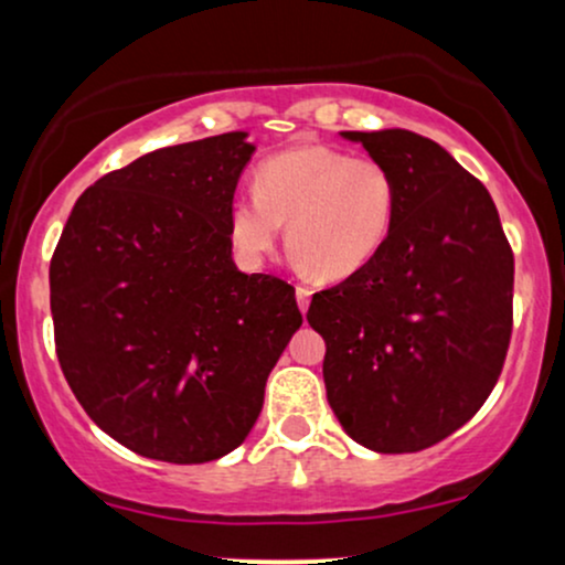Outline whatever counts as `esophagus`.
Segmentation results:
<instances>
[{"instance_id": "1", "label": "esophagus", "mask_w": 565, "mask_h": 565, "mask_svg": "<svg viewBox=\"0 0 565 565\" xmlns=\"http://www.w3.org/2000/svg\"><path fill=\"white\" fill-rule=\"evenodd\" d=\"M295 295H297V305H300V310H302V313H308L310 295H313V291H310L308 287H297V289H295Z\"/></svg>"}]
</instances>
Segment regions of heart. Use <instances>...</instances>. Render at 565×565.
Instances as JSON below:
<instances>
[{
  "instance_id": "b5f03b06",
  "label": "heart",
  "mask_w": 565,
  "mask_h": 565,
  "mask_svg": "<svg viewBox=\"0 0 565 565\" xmlns=\"http://www.w3.org/2000/svg\"><path fill=\"white\" fill-rule=\"evenodd\" d=\"M395 215V180L372 157L332 146H297L263 161L255 191L228 206L238 260L260 265L287 223L295 260L327 281L359 274L377 257Z\"/></svg>"
}]
</instances>
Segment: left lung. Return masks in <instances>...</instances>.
<instances>
[{
  "mask_svg": "<svg viewBox=\"0 0 565 565\" xmlns=\"http://www.w3.org/2000/svg\"><path fill=\"white\" fill-rule=\"evenodd\" d=\"M340 135L391 170L395 215L377 257L310 302L327 398L355 444L423 451L494 391L512 332V249L489 191L436 140Z\"/></svg>",
  "mask_w": 565,
  "mask_h": 565,
  "instance_id": "8db88e82",
  "label": "left lung"
}]
</instances>
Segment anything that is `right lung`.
Masks as SVG:
<instances>
[{
  "instance_id": "add662e5",
  "label": "right lung",
  "mask_w": 565,
  "mask_h": 565,
  "mask_svg": "<svg viewBox=\"0 0 565 565\" xmlns=\"http://www.w3.org/2000/svg\"><path fill=\"white\" fill-rule=\"evenodd\" d=\"M246 138L159 148L103 174L50 263L63 374L89 419L140 457L201 465L242 446L302 323L287 281L233 263Z\"/></svg>"
}]
</instances>
